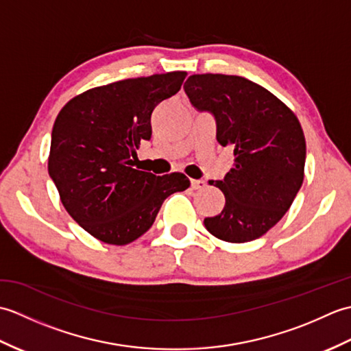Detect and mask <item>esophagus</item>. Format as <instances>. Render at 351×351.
Instances as JSON below:
<instances>
[{"instance_id": "esophagus-1", "label": "esophagus", "mask_w": 351, "mask_h": 351, "mask_svg": "<svg viewBox=\"0 0 351 351\" xmlns=\"http://www.w3.org/2000/svg\"><path fill=\"white\" fill-rule=\"evenodd\" d=\"M206 187V182L204 180H191V189L193 190H202Z\"/></svg>"}]
</instances>
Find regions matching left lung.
<instances>
[{"label":"left lung","instance_id":"left-lung-1","mask_svg":"<svg viewBox=\"0 0 351 351\" xmlns=\"http://www.w3.org/2000/svg\"><path fill=\"white\" fill-rule=\"evenodd\" d=\"M184 90L197 110L211 111L217 141L234 149L235 164L223 181L225 208L204 220L208 232L228 243L267 234L299 193L306 141L294 111L253 81L223 73H196Z\"/></svg>","mask_w":351,"mask_h":351}]
</instances>
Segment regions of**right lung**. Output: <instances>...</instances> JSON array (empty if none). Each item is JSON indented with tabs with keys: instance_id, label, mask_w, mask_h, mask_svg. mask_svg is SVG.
I'll use <instances>...</instances> for the list:
<instances>
[{
	"instance_id": "add662e5",
	"label": "right lung",
	"mask_w": 351,
	"mask_h": 351,
	"mask_svg": "<svg viewBox=\"0 0 351 351\" xmlns=\"http://www.w3.org/2000/svg\"><path fill=\"white\" fill-rule=\"evenodd\" d=\"M187 72L128 78L77 95L52 128L48 171L64 210L107 244L137 240L164 199L190 187L184 173L134 169L140 140L152 136L155 107L180 92Z\"/></svg>"
}]
</instances>
